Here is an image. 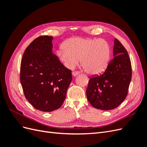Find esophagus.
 I'll return each instance as SVG.
<instances>
[{"mask_svg": "<svg viewBox=\"0 0 147 147\" xmlns=\"http://www.w3.org/2000/svg\"><path fill=\"white\" fill-rule=\"evenodd\" d=\"M78 74H80V72H78V71H75H75H73V72H72V75H73V76H74V77L77 76Z\"/></svg>", "mask_w": 147, "mask_h": 147, "instance_id": "34e87169", "label": "esophagus"}]
</instances>
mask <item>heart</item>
Segmentation results:
<instances>
[{"instance_id": "b5f03b06", "label": "heart", "mask_w": 147, "mask_h": 147, "mask_svg": "<svg viewBox=\"0 0 147 147\" xmlns=\"http://www.w3.org/2000/svg\"><path fill=\"white\" fill-rule=\"evenodd\" d=\"M57 51V56L69 68H74L79 62L89 74L102 73L107 67L111 50L109 42L104 38H70Z\"/></svg>"}]
</instances>
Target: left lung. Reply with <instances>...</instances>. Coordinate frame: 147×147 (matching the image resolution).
I'll return each mask as SVG.
<instances>
[{
  "label": "left lung",
  "instance_id": "1",
  "mask_svg": "<svg viewBox=\"0 0 147 147\" xmlns=\"http://www.w3.org/2000/svg\"><path fill=\"white\" fill-rule=\"evenodd\" d=\"M113 59L102 74L90 78L86 89L89 102L94 108L109 110L117 108L127 95L132 77L131 63L126 48L114 40Z\"/></svg>",
  "mask_w": 147,
  "mask_h": 147
}]
</instances>
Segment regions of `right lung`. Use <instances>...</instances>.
<instances>
[{
  "label": "right lung",
  "mask_w": 147,
  "mask_h": 147,
  "mask_svg": "<svg viewBox=\"0 0 147 147\" xmlns=\"http://www.w3.org/2000/svg\"><path fill=\"white\" fill-rule=\"evenodd\" d=\"M53 39L47 35L35 38L25 50L20 67V81L26 98L42 112L61 107L72 79V71L52 52Z\"/></svg>",
  "instance_id": "1"
}]
</instances>
